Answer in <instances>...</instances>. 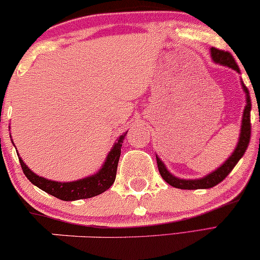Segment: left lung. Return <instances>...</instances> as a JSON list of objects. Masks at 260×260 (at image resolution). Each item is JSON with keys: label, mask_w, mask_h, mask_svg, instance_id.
<instances>
[{"label": "left lung", "mask_w": 260, "mask_h": 260, "mask_svg": "<svg viewBox=\"0 0 260 260\" xmlns=\"http://www.w3.org/2000/svg\"><path fill=\"white\" fill-rule=\"evenodd\" d=\"M210 56L214 60V63L222 65V67H226L229 69L235 70L236 72L239 73V68L237 63H236L234 57L231 56V53L220 51V50L216 48L210 49ZM241 85L243 87V91L245 92V107L243 111V117H242V125H241V133H239L237 146L232 154L228 157V160L223 162V165H220L218 168L215 169L214 172L209 173L208 175H205L201 179H193V180H187V179H180L175 175H173L169 172L164 164V161L156 155V162H157V168L160 172V175L162 176L168 184L172 187L179 188V189H187V190H193V189H209L212 188L220 183L225 177L231 173V170L235 168V166L238 164V161L243 157L244 153L249 146L250 142V135H251V122H250V114H251V99H250V93L247 87L244 85L243 80L241 79Z\"/></svg>", "instance_id": "1"}]
</instances>
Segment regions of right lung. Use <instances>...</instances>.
I'll list each match as a JSON object with an SVG mask.
<instances>
[{"label":"right lung","mask_w":260,"mask_h":260,"mask_svg":"<svg viewBox=\"0 0 260 260\" xmlns=\"http://www.w3.org/2000/svg\"><path fill=\"white\" fill-rule=\"evenodd\" d=\"M128 132V131H127ZM127 132L117 139L112 147L107 156L105 158L102 168H100L95 174H92L90 176L84 177V179L71 181V182H59L48 180L45 177H42L37 174H35L28 166L24 164L21 156L18 155L19 164L23 169V173L28 177L31 183L36 185L42 190L50 193V195L57 197L61 201H77L83 199H91L96 195L106 191L110 189L112 184L114 183L115 175H117L118 162L120 154H121V147L123 139H125ZM11 139V137H10ZM11 142L14 141L11 139ZM15 146V145H14Z\"/></svg>","instance_id":"add662e5"}]
</instances>
